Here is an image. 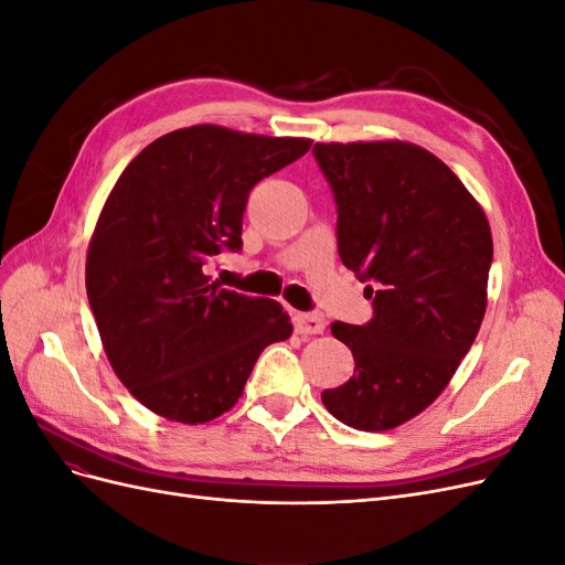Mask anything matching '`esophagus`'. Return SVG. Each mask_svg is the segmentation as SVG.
<instances>
[{"instance_id": "esophagus-1", "label": "esophagus", "mask_w": 565, "mask_h": 565, "mask_svg": "<svg viewBox=\"0 0 565 565\" xmlns=\"http://www.w3.org/2000/svg\"><path fill=\"white\" fill-rule=\"evenodd\" d=\"M295 330L299 334H320L324 330V320L318 313H295Z\"/></svg>"}]
</instances>
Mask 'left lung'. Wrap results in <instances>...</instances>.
I'll list each match as a JSON object with an SVG mask.
<instances>
[{"instance_id":"1","label":"left lung","mask_w":565,"mask_h":565,"mask_svg":"<svg viewBox=\"0 0 565 565\" xmlns=\"http://www.w3.org/2000/svg\"><path fill=\"white\" fill-rule=\"evenodd\" d=\"M337 204V249L365 285L372 318L334 322L353 377L322 405L386 431L448 386L486 316L492 235L478 202L429 150L403 141L316 143Z\"/></svg>"}]
</instances>
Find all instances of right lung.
<instances>
[{"instance_id":"add662e5","label":"right lung","mask_w":565,"mask_h":565,"mask_svg":"<svg viewBox=\"0 0 565 565\" xmlns=\"http://www.w3.org/2000/svg\"><path fill=\"white\" fill-rule=\"evenodd\" d=\"M309 139L195 125L160 136L117 179L87 254V297L115 374L152 413L202 424L243 396L262 351L292 334L278 301L204 276L243 249L252 188Z\"/></svg>"}]
</instances>
